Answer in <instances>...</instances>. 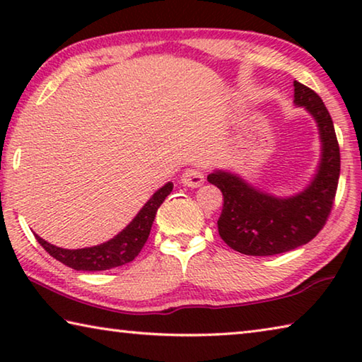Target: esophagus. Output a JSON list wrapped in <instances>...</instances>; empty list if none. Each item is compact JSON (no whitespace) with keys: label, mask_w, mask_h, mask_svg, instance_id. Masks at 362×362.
Segmentation results:
<instances>
[{"label":"esophagus","mask_w":362,"mask_h":362,"mask_svg":"<svg viewBox=\"0 0 362 362\" xmlns=\"http://www.w3.org/2000/svg\"><path fill=\"white\" fill-rule=\"evenodd\" d=\"M180 180L185 187L198 188L199 185H203V183H204V174H203V170L198 169V168H189L182 174Z\"/></svg>","instance_id":"obj_1"}]
</instances>
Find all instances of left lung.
<instances>
[{"label": "left lung", "mask_w": 362, "mask_h": 362, "mask_svg": "<svg viewBox=\"0 0 362 362\" xmlns=\"http://www.w3.org/2000/svg\"><path fill=\"white\" fill-rule=\"evenodd\" d=\"M293 103L313 116L322 144L320 168L303 192L276 198L225 170L207 175L223 194L218 235L241 254L276 255L303 246L322 230L332 211L340 177V148L332 118L321 97L298 81H293Z\"/></svg>", "instance_id": "1"}]
</instances>
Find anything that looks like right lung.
I'll return each mask as SVG.
<instances>
[{
	"instance_id": "obj_1",
	"label": "right lung",
	"mask_w": 362,
	"mask_h": 362,
	"mask_svg": "<svg viewBox=\"0 0 362 362\" xmlns=\"http://www.w3.org/2000/svg\"><path fill=\"white\" fill-rule=\"evenodd\" d=\"M173 182H168L163 188H159L124 230L119 231L110 241L99 244V246L84 249H62L54 246V244H49L38 235H35V238L49 255H52L54 259L64 263V265L76 269V272H102V269L126 265V263L136 259L145 246L159 206L173 192Z\"/></svg>"
}]
</instances>
